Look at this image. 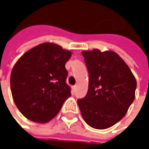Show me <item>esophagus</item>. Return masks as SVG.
<instances>
[{
    "label": "esophagus",
    "instance_id": "1",
    "mask_svg": "<svg viewBox=\"0 0 149 149\" xmlns=\"http://www.w3.org/2000/svg\"><path fill=\"white\" fill-rule=\"evenodd\" d=\"M77 86H76V85H75V86H73L72 87V93H74L75 92H76V91H77Z\"/></svg>",
    "mask_w": 149,
    "mask_h": 149
}]
</instances>
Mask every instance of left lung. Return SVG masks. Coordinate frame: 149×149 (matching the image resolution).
Instances as JSON below:
<instances>
[{"instance_id": "1", "label": "left lung", "mask_w": 149, "mask_h": 149, "mask_svg": "<svg viewBox=\"0 0 149 149\" xmlns=\"http://www.w3.org/2000/svg\"><path fill=\"white\" fill-rule=\"evenodd\" d=\"M89 72L88 91L77 100L91 127L106 129L122 119L133 103L137 83L125 61L113 51H83Z\"/></svg>"}]
</instances>
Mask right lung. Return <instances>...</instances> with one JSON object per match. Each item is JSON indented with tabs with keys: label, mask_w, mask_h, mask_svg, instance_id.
I'll list each match as a JSON object with an SVG mask.
<instances>
[{
	"label": "right lung",
	"mask_w": 149,
	"mask_h": 149,
	"mask_svg": "<svg viewBox=\"0 0 149 149\" xmlns=\"http://www.w3.org/2000/svg\"><path fill=\"white\" fill-rule=\"evenodd\" d=\"M71 52L54 43H42L17 61L10 74L15 105L29 120L46 123L56 117L71 96L65 65Z\"/></svg>",
	"instance_id": "obj_1"
}]
</instances>
